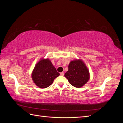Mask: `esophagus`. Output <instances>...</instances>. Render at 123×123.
Segmentation results:
<instances>
[{"label":"esophagus","mask_w":123,"mask_h":123,"mask_svg":"<svg viewBox=\"0 0 123 123\" xmlns=\"http://www.w3.org/2000/svg\"><path fill=\"white\" fill-rule=\"evenodd\" d=\"M60 74H61V75H62V76H64V72H61V73H60Z\"/></svg>","instance_id":"34e87169"}]
</instances>
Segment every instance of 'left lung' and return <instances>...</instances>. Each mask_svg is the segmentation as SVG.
<instances>
[{
  "instance_id": "obj_1",
  "label": "left lung",
  "mask_w": 123,
  "mask_h": 123,
  "mask_svg": "<svg viewBox=\"0 0 123 123\" xmlns=\"http://www.w3.org/2000/svg\"><path fill=\"white\" fill-rule=\"evenodd\" d=\"M65 77L71 85L79 88L89 81L90 73L84 61L81 59H76L70 62L68 71L65 74Z\"/></svg>"
}]
</instances>
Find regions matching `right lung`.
Returning a JSON list of instances; mask_svg holds the SVG:
<instances>
[{
	"instance_id": "1",
	"label": "right lung",
	"mask_w": 123,
	"mask_h": 123,
	"mask_svg": "<svg viewBox=\"0 0 123 123\" xmlns=\"http://www.w3.org/2000/svg\"><path fill=\"white\" fill-rule=\"evenodd\" d=\"M60 74L49 58H40L33 69L31 77L33 82L40 88H46L53 83Z\"/></svg>"
}]
</instances>
